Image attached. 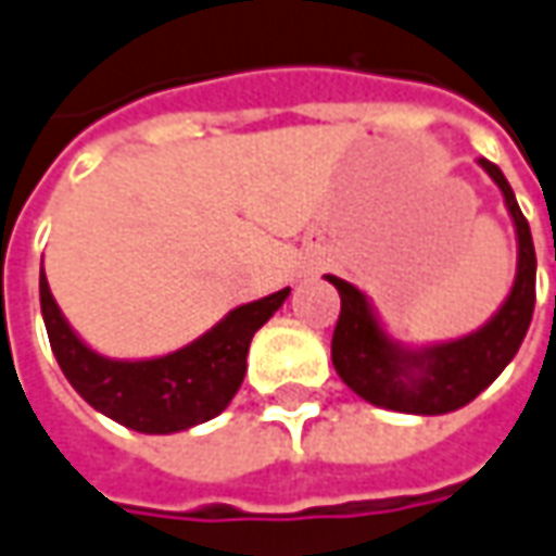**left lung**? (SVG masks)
Masks as SVG:
<instances>
[{"instance_id": "left-lung-1", "label": "left lung", "mask_w": 556, "mask_h": 556, "mask_svg": "<svg viewBox=\"0 0 556 556\" xmlns=\"http://www.w3.org/2000/svg\"><path fill=\"white\" fill-rule=\"evenodd\" d=\"M481 168L494 177L506 195L508 213L518 228V277L503 309L481 331L454 343L403 352L372 318L367 298L343 279L328 277L340 291V318L333 328L331 358L345 386L358 397L394 413L442 415L476 400L494 382L521 349L535 306V250L530 225L523 219L511 186L494 162L481 159Z\"/></svg>"}]
</instances>
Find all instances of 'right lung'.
Instances as JSON below:
<instances>
[{"instance_id":"obj_1","label":"right lung","mask_w":556,"mask_h":556,"mask_svg":"<svg viewBox=\"0 0 556 556\" xmlns=\"http://www.w3.org/2000/svg\"><path fill=\"white\" fill-rule=\"evenodd\" d=\"M38 294L50 349L77 394L138 433H174L211 421L231 403L247 372L252 333L282 306L289 289L231 309L195 343L153 361H108L87 349L62 318L45 270Z\"/></svg>"}]
</instances>
